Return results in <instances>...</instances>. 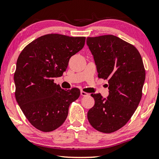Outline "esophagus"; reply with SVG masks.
Returning <instances> with one entry per match:
<instances>
[{
  "instance_id": "34e87169",
  "label": "esophagus",
  "mask_w": 159,
  "mask_h": 159,
  "mask_svg": "<svg viewBox=\"0 0 159 159\" xmlns=\"http://www.w3.org/2000/svg\"><path fill=\"white\" fill-rule=\"evenodd\" d=\"M80 94H81V95H82V96H87V95H89V93H86L84 91H82L80 92Z\"/></svg>"
}]
</instances>
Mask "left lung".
<instances>
[{
	"mask_svg": "<svg viewBox=\"0 0 159 159\" xmlns=\"http://www.w3.org/2000/svg\"><path fill=\"white\" fill-rule=\"evenodd\" d=\"M98 77L108 79L109 95L92 93L95 104L87 113L89 123L102 133H112L126 125L142 97L145 70L133 45L113 35L88 37Z\"/></svg>",
	"mask_w": 159,
	"mask_h": 159,
	"instance_id": "1",
	"label": "left lung"
}]
</instances>
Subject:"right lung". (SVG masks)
I'll return each mask as SVG.
<instances>
[{
    "instance_id": "add662e5",
    "label": "right lung",
    "mask_w": 159,
    "mask_h": 159,
    "mask_svg": "<svg viewBox=\"0 0 159 159\" xmlns=\"http://www.w3.org/2000/svg\"><path fill=\"white\" fill-rule=\"evenodd\" d=\"M86 37L46 34L24 48L16 61L15 97L28 121L43 132L64 123L68 108L80 97L77 88L62 89L54 83L66 70L72 56L83 48Z\"/></svg>"
}]
</instances>
